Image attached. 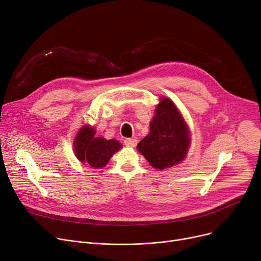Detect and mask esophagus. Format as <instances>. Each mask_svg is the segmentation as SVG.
Wrapping results in <instances>:
<instances>
[{
  "label": "esophagus",
  "instance_id": "obj_1",
  "mask_svg": "<svg viewBox=\"0 0 261 261\" xmlns=\"http://www.w3.org/2000/svg\"><path fill=\"white\" fill-rule=\"evenodd\" d=\"M123 144H125L127 147H135L136 144H138V140H136V139H126V140H123Z\"/></svg>",
  "mask_w": 261,
  "mask_h": 261
}]
</instances>
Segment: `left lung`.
I'll use <instances>...</instances> for the list:
<instances>
[{"mask_svg":"<svg viewBox=\"0 0 261 261\" xmlns=\"http://www.w3.org/2000/svg\"><path fill=\"white\" fill-rule=\"evenodd\" d=\"M187 125L168 98H162L150 122V133L138 144V150L150 165L165 169L179 164L189 147Z\"/></svg>","mask_w":261,"mask_h":261,"instance_id":"left-lung-1","label":"left lung"}]
</instances>
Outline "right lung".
<instances>
[{
  "instance_id": "obj_1",
  "label": "right lung",
  "mask_w": 261,
  "mask_h": 261,
  "mask_svg": "<svg viewBox=\"0 0 261 261\" xmlns=\"http://www.w3.org/2000/svg\"><path fill=\"white\" fill-rule=\"evenodd\" d=\"M121 148L116 140H105L95 138L93 128L86 126L78 132L75 142V154L80 162H87L93 168H100L107 165L109 160Z\"/></svg>"
}]
</instances>
